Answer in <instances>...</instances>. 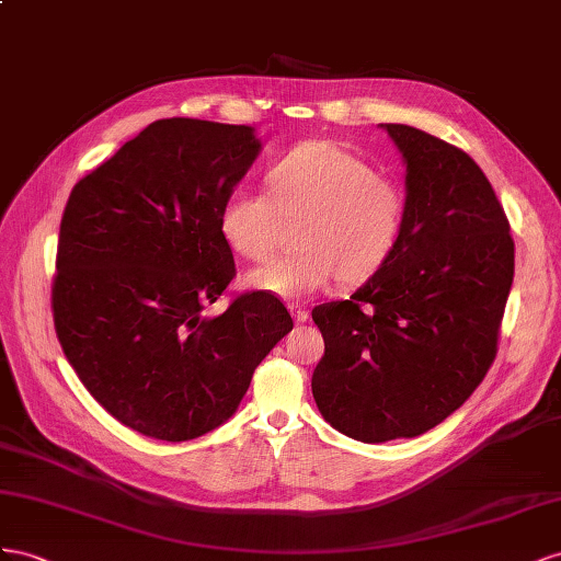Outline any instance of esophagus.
<instances>
[{"mask_svg": "<svg viewBox=\"0 0 561 561\" xmlns=\"http://www.w3.org/2000/svg\"><path fill=\"white\" fill-rule=\"evenodd\" d=\"M289 312H291V317L296 319V322L298 324H306L308 322V310L306 308H302V306H298V302H291V306H289Z\"/></svg>", "mask_w": 561, "mask_h": 561, "instance_id": "esophagus-1", "label": "esophagus"}]
</instances>
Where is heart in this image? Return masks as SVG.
Masks as SVG:
<instances>
[{
    "label": "heart",
    "instance_id": "b5f03b06",
    "mask_svg": "<svg viewBox=\"0 0 561 561\" xmlns=\"http://www.w3.org/2000/svg\"><path fill=\"white\" fill-rule=\"evenodd\" d=\"M279 216H302L291 255L251 267L244 284L284 300L319 294L339 275L362 282L386 263L407 222V192L329 140L291 148L267 171V192L237 187L218 214L226 244L259 261L275 244Z\"/></svg>",
    "mask_w": 561,
    "mask_h": 561
}]
</instances>
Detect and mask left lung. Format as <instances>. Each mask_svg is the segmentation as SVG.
<instances>
[{
    "instance_id": "1",
    "label": "left lung",
    "mask_w": 561,
    "mask_h": 561,
    "mask_svg": "<svg viewBox=\"0 0 561 561\" xmlns=\"http://www.w3.org/2000/svg\"><path fill=\"white\" fill-rule=\"evenodd\" d=\"M378 126L407 167L404 232L350 300L312 310L327 345L317 409L366 444L419 437L466 404L515 277L505 211L474 159L413 126Z\"/></svg>"
}]
</instances>
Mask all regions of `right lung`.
I'll return each instance as SVG.
<instances>
[{"mask_svg": "<svg viewBox=\"0 0 561 561\" xmlns=\"http://www.w3.org/2000/svg\"><path fill=\"white\" fill-rule=\"evenodd\" d=\"M263 142L253 126L159 119L79 181L60 220L54 322L62 352L110 415L187 442L220 427L267 352L294 329L282 302H206L234 275L218 230Z\"/></svg>", "mask_w": 561, "mask_h": 561, "instance_id": "obj_1", "label": "right lung"}]
</instances>
